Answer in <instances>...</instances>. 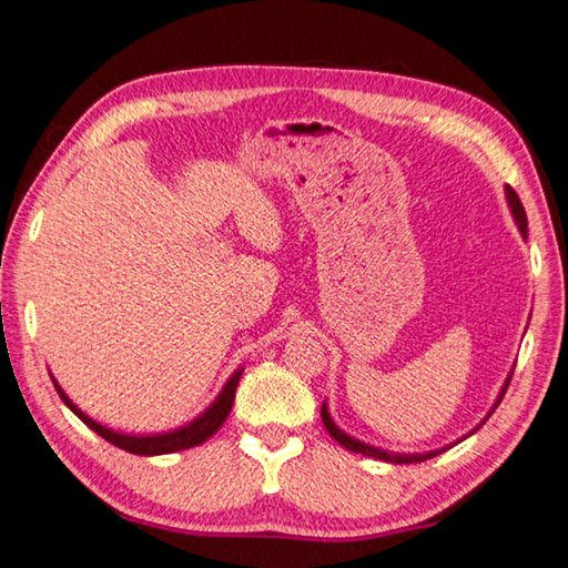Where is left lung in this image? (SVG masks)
Here are the masks:
<instances>
[{"label":"left lung","mask_w":568,"mask_h":568,"mask_svg":"<svg viewBox=\"0 0 568 568\" xmlns=\"http://www.w3.org/2000/svg\"><path fill=\"white\" fill-rule=\"evenodd\" d=\"M505 196H507V204H509V209H513V216H515V221H517V229L521 231V236L527 239V214H525V206H521V202H519V196H517V192L513 186H505ZM509 382H513V372H509V376H507V382H505V386H503V392H499V396H497V402H495V406H493V410L497 408V404L503 402V396H505V392H507V386H509ZM490 410V414H493ZM322 424H325V428L329 430V436L335 438L339 446H344V448H349L352 453H362V455H369V458H379V460H384V463H396V465H408V463H424V460H430V458H436L438 453H443V448L440 450H430V453H410V455H406V453H388V450H382V448H374V446H366V443H362V440H357V438H352V436H347V433H344L335 420H332V416H329V410H327V404H322ZM487 414V416H490ZM485 424V420H483ZM480 424V426H483ZM477 426V428H480ZM475 428V430H477Z\"/></svg>","instance_id":"8db88e82"}]
</instances>
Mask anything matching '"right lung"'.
Listing matches in <instances>:
<instances>
[{"mask_svg": "<svg viewBox=\"0 0 568 568\" xmlns=\"http://www.w3.org/2000/svg\"><path fill=\"white\" fill-rule=\"evenodd\" d=\"M241 374H243V366L239 372L231 374V379L221 388V394L214 398V404H211L202 416H196L194 420H189L186 426L182 428H174L170 433H154V436H130V433H118L113 428H105L100 426L98 420H93L91 416H85L81 408H78L69 396L63 394V388L59 386V382L53 379L55 392L63 398V404L69 406L73 414L83 420V424L95 430L100 438H105L108 443H113V446L128 450L132 455H164V453H176V450H186V448H194L199 443H204L206 438L214 436V433L224 426V420L231 414V406H233V398H236V386L241 382Z\"/></svg>", "mask_w": 568, "mask_h": 568, "instance_id": "1", "label": "right lung"}]
</instances>
